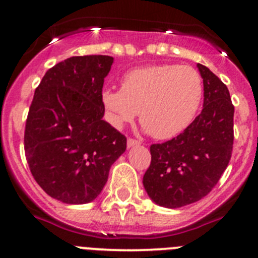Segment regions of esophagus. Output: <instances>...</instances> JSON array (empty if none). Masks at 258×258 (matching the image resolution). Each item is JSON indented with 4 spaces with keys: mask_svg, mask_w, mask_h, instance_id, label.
<instances>
[{
    "mask_svg": "<svg viewBox=\"0 0 258 258\" xmlns=\"http://www.w3.org/2000/svg\"><path fill=\"white\" fill-rule=\"evenodd\" d=\"M139 145H140V141H137V140H134V139L127 140V147L128 148L135 147V146H139Z\"/></svg>",
    "mask_w": 258,
    "mask_h": 258,
    "instance_id": "34e87169",
    "label": "esophagus"
}]
</instances>
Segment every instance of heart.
<instances>
[{"label":"heart","instance_id":"heart-1","mask_svg":"<svg viewBox=\"0 0 258 258\" xmlns=\"http://www.w3.org/2000/svg\"><path fill=\"white\" fill-rule=\"evenodd\" d=\"M204 96L197 70L178 64L137 67L122 77V87H107L101 103L108 122L116 128L140 121L155 139L168 140L188 127Z\"/></svg>","mask_w":258,"mask_h":258}]
</instances>
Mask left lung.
<instances>
[{
  "label": "left lung",
  "mask_w": 258,
  "mask_h": 258,
  "mask_svg": "<svg viewBox=\"0 0 258 258\" xmlns=\"http://www.w3.org/2000/svg\"><path fill=\"white\" fill-rule=\"evenodd\" d=\"M204 108L177 137L151 145L144 186L155 204L178 209L210 194L225 172L233 147L235 107L225 83L204 64Z\"/></svg>",
  "instance_id": "8db88e82"
}]
</instances>
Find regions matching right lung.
<instances>
[{
	"instance_id": "add662e5",
	"label": "right lung",
	"mask_w": 258,
	"mask_h": 258,
	"mask_svg": "<svg viewBox=\"0 0 258 258\" xmlns=\"http://www.w3.org/2000/svg\"><path fill=\"white\" fill-rule=\"evenodd\" d=\"M113 57L75 56L54 64L36 88L25 130V153L41 188L69 205L93 201L126 137L102 119L105 77Z\"/></svg>"
}]
</instances>
